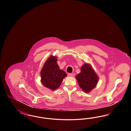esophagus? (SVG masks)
Returning a JSON list of instances; mask_svg holds the SVG:
<instances>
[{
    "instance_id": "34e87169",
    "label": "esophagus",
    "mask_w": 131,
    "mask_h": 131,
    "mask_svg": "<svg viewBox=\"0 0 131 131\" xmlns=\"http://www.w3.org/2000/svg\"><path fill=\"white\" fill-rule=\"evenodd\" d=\"M68 75L69 77H73L74 76V73H69Z\"/></svg>"
}]
</instances>
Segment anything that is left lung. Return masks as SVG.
<instances>
[{
	"label": "left lung",
	"instance_id": "left-lung-1",
	"mask_svg": "<svg viewBox=\"0 0 131 131\" xmlns=\"http://www.w3.org/2000/svg\"><path fill=\"white\" fill-rule=\"evenodd\" d=\"M76 79L83 91L88 93L94 88L98 83L99 77L91 66L84 64L81 69V72L76 76Z\"/></svg>",
	"mask_w": 131,
	"mask_h": 131
}]
</instances>
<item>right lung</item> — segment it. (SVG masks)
Returning <instances> with one entry per match:
<instances>
[{
  "label": "right lung",
  "mask_w": 131,
  "mask_h": 131,
  "mask_svg": "<svg viewBox=\"0 0 131 131\" xmlns=\"http://www.w3.org/2000/svg\"><path fill=\"white\" fill-rule=\"evenodd\" d=\"M57 59L55 56L50 57L41 71V81L45 87L55 90L60 86L66 73L60 70L57 64Z\"/></svg>",
  "instance_id": "obj_1"
}]
</instances>
